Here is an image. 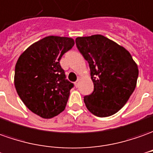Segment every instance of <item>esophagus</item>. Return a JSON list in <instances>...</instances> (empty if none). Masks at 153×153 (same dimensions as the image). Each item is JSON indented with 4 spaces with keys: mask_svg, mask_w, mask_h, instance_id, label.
<instances>
[{
    "mask_svg": "<svg viewBox=\"0 0 153 153\" xmlns=\"http://www.w3.org/2000/svg\"><path fill=\"white\" fill-rule=\"evenodd\" d=\"M79 82H80V81L79 80H77L76 82H75V86H76V87H79Z\"/></svg>",
    "mask_w": 153,
    "mask_h": 153,
    "instance_id": "esophagus-1",
    "label": "esophagus"
}]
</instances>
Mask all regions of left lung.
<instances>
[{"mask_svg":"<svg viewBox=\"0 0 153 153\" xmlns=\"http://www.w3.org/2000/svg\"><path fill=\"white\" fill-rule=\"evenodd\" d=\"M76 45L89 64L94 84L92 93L84 97L86 107L99 117L115 114L134 91L137 64L124 47L102 35L77 37Z\"/></svg>","mask_w":153,"mask_h":153,"instance_id":"8db88e82","label":"left lung"}]
</instances>
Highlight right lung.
<instances>
[{"instance_id":"right-lung-1","label":"right lung","mask_w":153,"mask_h":153,"mask_svg":"<svg viewBox=\"0 0 153 153\" xmlns=\"http://www.w3.org/2000/svg\"><path fill=\"white\" fill-rule=\"evenodd\" d=\"M69 37L49 36L22 53L15 68L16 90L26 107L42 118L64 111L73 83L60 65L64 53L74 46Z\"/></svg>"}]
</instances>
